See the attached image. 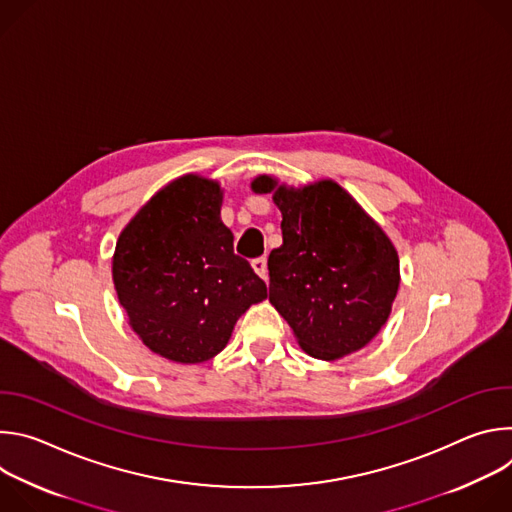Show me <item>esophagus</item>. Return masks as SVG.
Returning a JSON list of instances; mask_svg holds the SVG:
<instances>
[{"label":"esophagus","instance_id":"1","mask_svg":"<svg viewBox=\"0 0 512 512\" xmlns=\"http://www.w3.org/2000/svg\"><path fill=\"white\" fill-rule=\"evenodd\" d=\"M251 267L253 271L261 277V279H267V259L265 257H257L251 261Z\"/></svg>","mask_w":512,"mask_h":512}]
</instances>
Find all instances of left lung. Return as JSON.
Segmentation results:
<instances>
[{
    "mask_svg": "<svg viewBox=\"0 0 512 512\" xmlns=\"http://www.w3.org/2000/svg\"><path fill=\"white\" fill-rule=\"evenodd\" d=\"M255 194L281 212V247L267 259L269 302L302 350L338 360L367 346L389 320L401 273L387 233L338 182L300 188L261 174Z\"/></svg>",
    "mask_w": 512,
    "mask_h": 512,
    "instance_id": "8db88e82",
    "label": "left lung"
}]
</instances>
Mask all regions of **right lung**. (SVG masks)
Listing matches in <instances>:
<instances>
[{"mask_svg":"<svg viewBox=\"0 0 512 512\" xmlns=\"http://www.w3.org/2000/svg\"><path fill=\"white\" fill-rule=\"evenodd\" d=\"M221 206V184L184 174L135 212L115 245L113 283L129 326L172 362L216 356L237 320L267 298L263 279L235 255Z\"/></svg>","mask_w":512,"mask_h":512,"instance_id":"add662e5","label":"right lung"}]
</instances>
